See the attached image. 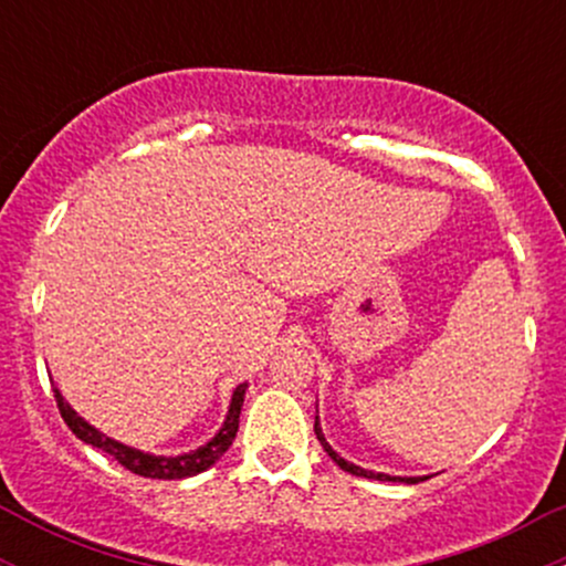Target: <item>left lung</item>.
Here are the masks:
<instances>
[{
  "instance_id": "1",
  "label": "left lung",
  "mask_w": 566,
  "mask_h": 566,
  "mask_svg": "<svg viewBox=\"0 0 566 566\" xmlns=\"http://www.w3.org/2000/svg\"><path fill=\"white\" fill-rule=\"evenodd\" d=\"M314 431H316V439L322 441V447H324V452L329 454V458L335 460L337 465H340L343 471H348V473H354V476H365V479H380V482H407V484H418L420 479H399V476H386V473H373V471H365V469H359V465H354V463H348V460H343L340 454H337L333 447L327 444V441H324V437H322V428H319V418H316V423H314Z\"/></svg>"
}]
</instances>
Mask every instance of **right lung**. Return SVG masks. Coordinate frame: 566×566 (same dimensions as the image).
Instances as JSON below:
<instances>
[{
    "label": "right lung",
    "instance_id": "obj_1",
    "mask_svg": "<svg viewBox=\"0 0 566 566\" xmlns=\"http://www.w3.org/2000/svg\"><path fill=\"white\" fill-rule=\"evenodd\" d=\"M244 388L247 386L242 382V386H237V391H233L229 418H226V423L218 431V437L212 441H207V444L199 447V450H193L188 454H178V458H161V454L138 452V450H133V447H125V444H119V441L103 437L101 431H95L93 426L84 423L80 415H76L74 409L66 405V399H63L57 388H53V391H55V405H57V409H61V418L66 420V426L76 433V439L87 441V444L97 447V450L108 452L116 460V463L125 465L127 471L138 473V476H146V479H186V476H197V473L210 469V465L216 463L220 454H223L231 447V441L239 431V412H242Z\"/></svg>",
    "mask_w": 566,
    "mask_h": 566
}]
</instances>
